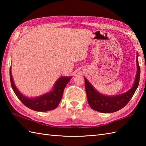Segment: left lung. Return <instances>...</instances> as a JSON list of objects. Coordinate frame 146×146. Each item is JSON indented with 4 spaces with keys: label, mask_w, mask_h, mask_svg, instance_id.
<instances>
[{
    "label": "left lung",
    "mask_w": 146,
    "mask_h": 146,
    "mask_svg": "<svg viewBox=\"0 0 146 146\" xmlns=\"http://www.w3.org/2000/svg\"><path fill=\"white\" fill-rule=\"evenodd\" d=\"M137 74L134 84L132 88L125 94L113 97L100 94L95 90L88 80L85 78V90L88 102L92 109L102 113H112L124 107L131 100L139 83L141 69L138 62V54L137 56Z\"/></svg>",
    "instance_id": "1"
}]
</instances>
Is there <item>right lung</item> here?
<instances>
[{
    "mask_svg": "<svg viewBox=\"0 0 146 146\" xmlns=\"http://www.w3.org/2000/svg\"><path fill=\"white\" fill-rule=\"evenodd\" d=\"M70 79L71 77H61L55 83L54 88L51 92L35 98H29L22 95L15 87L10 68L11 83L15 94L25 106L35 111H46L55 109L60 104L64 89Z\"/></svg>",
    "mask_w": 146,
    "mask_h": 146,
    "instance_id": "add662e5",
    "label": "right lung"
}]
</instances>
